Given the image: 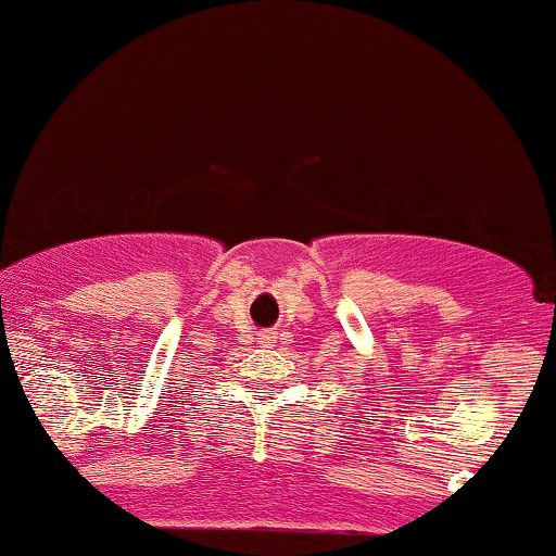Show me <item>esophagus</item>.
<instances>
[{"instance_id": "obj_1", "label": "esophagus", "mask_w": 556, "mask_h": 556, "mask_svg": "<svg viewBox=\"0 0 556 556\" xmlns=\"http://www.w3.org/2000/svg\"><path fill=\"white\" fill-rule=\"evenodd\" d=\"M274 338H277V334H274L271 329H266V332H261V334H258V343H261V345H268V343H271Z\"/></svg>"}]
</instances>
